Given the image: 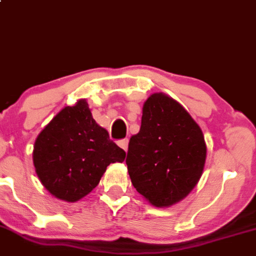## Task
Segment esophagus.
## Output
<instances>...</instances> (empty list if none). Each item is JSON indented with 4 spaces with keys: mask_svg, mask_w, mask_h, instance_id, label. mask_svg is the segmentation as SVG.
<instances>
[{
    "mask_svg": "<svg viewBox=\"0 0 256 256\" xmlns=\"http://www.w3.org/2000/svg\"><path fill=\"white\" fill-rule=\"evenodd\" d=\"M117 145H118L120 148H123V150H124V151H127L128 150V139L120 140V142H117Z\"/></svg>",
    "mask_w": 256,
    "mask_h": 256,
    "instance_id": "34e87169",
    "label": "esophagus"
}]
</instances>
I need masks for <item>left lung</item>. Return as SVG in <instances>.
I'll return each instance as SVG.
<instances>
[{
    "mask_svg": "<svg viewBox=\"0 0 256 256\" xmlns=\"http://www.w3.org/2000/svg\"><path fill=\"white\" fill-rule=\"evenodd\" d=\"M206 158L204 136L191 114L166 94H151L126 160L136 191L154 206H173L200 182Z\"/></svg>",
    "mask_w": 256,
    "mask_h": 256,
    "instance_id": "left-lung-1",
    "label": "left lung"
}]
</instances>
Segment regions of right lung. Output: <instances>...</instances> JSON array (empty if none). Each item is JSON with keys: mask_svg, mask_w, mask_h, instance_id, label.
Listing matches in <instances>:
<instances>
[{"mask_svg": "<svg viewBox=\"0 0 256 256\" xmlns=\"http://www.w3.org/2000/svg\"><path fill=\"white\" fill-rule=\"evenodd\" d=\"M124 158L126 152L93 118L86 99L59 111L36 138L32 152L40 182L52 196L65 202L87 196L108 166Z\"/></svg>", "mask_w": 256, "mask_h": 256, "instance_id": "right-lung-1", "label": "right lung"}]
</instances>
